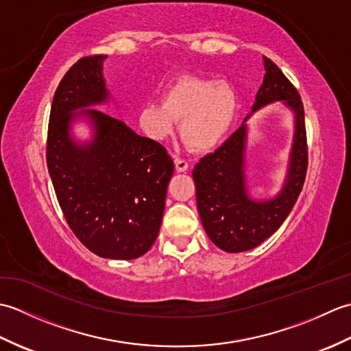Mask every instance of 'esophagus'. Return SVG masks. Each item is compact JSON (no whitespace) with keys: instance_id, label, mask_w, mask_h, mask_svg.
<instances>
[{"instance_id":"obj_1","label":"esophagus","mask_w":351,"mask_h":351,"mask_svg":"<svg viewBox=\"0 0 351 351\" xmlns=\"http://www.w3.org/2000/svg\"><path fill=\"white\" fill-rule=\"evenodd\" d=\"M175 166H176V170L178 171H185L189 169V161L184 160V158H175Z\"/></svg>"}]
</instances>
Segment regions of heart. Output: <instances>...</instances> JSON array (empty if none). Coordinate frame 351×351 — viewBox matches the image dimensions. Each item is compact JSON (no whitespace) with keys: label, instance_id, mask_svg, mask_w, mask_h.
I'll return each instance as SVG.
<instances>
[{"label":"heart","instance_id":"obj_1","mask_svg":"<svg viewBox=\"0 0 351 351\" xmlns=\"http://www.w3.org/2000/svg\"><path fill=\"white\" fill-rule=\"evenodd\" d=\"M237 107V93L226 81L182 77L161 99L141 106L138 123L147 137L164 140L175 131L176 121H182V138L196 151H208L225 137Z\"/></svg>","mask_w":351,"mask_h":351}]
</instances>
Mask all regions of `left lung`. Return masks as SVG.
<instances>
[{
    "mask_svg": "<svg viewBox=\"0 0 351 351\" xmlns=\"http://www.w3.org/2000/svg\"><path fill=\"white\" fill-rule=\"evenodd\" d=\"M264 81L252 111L283 101L295 114L288 176L279 195L263 202L247 195L244 176L245 123L214 152L205 155L193 170L197 210L205 232L217 247L230 253L256 247L280 228L300 195L308 170L306 128L300 95L270 58L264 57ZM247 119L249 116L245 121Z\"/></svg>",
    "mask_w": 351,
    "mask_h": 351,
    "instance_id": "1",
    "label": "left lung"
}]
</instances>
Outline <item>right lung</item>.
I'll use <instances>...</instances> for the list:
<instances>
[{
	"instance_id": "obj_1",
	"label": "right lung",
	"mask_w": 351,
	"mask_h": 351,
	"mask_svg": "<svg viewBox=\"0 0 351 351\" xmlns=\"http://www.w3.org/2000/svg\"><path fill=\"white\" fill-rule=\"evenodd\" d=\"M106 56L83 57L66 72L52 99L47 164L56 196L72 232L95 255L136 259L160 232L175 164L158 141L141 137L101 110L108 99L102 78ZM86 115L90 144L77 145L70 123Z\"/></svg>"
}]
</instances>
